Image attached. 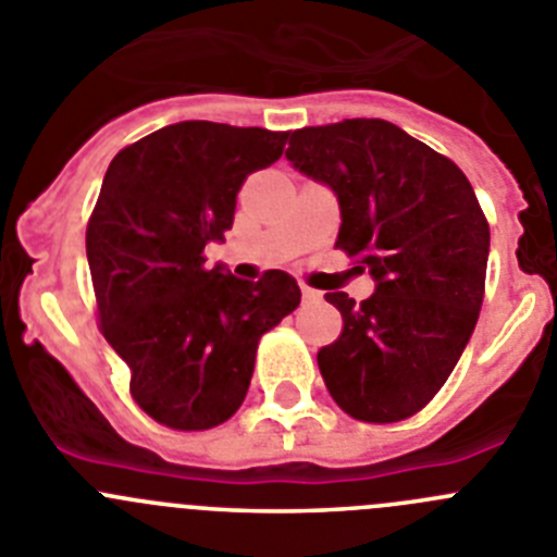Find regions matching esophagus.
Listing matches in <instances>:
<instances>
[{
    "mask_svg": "<svg viewBox=\"0 0 557 557\" xmlns=\"http://www.w3.org/2000/svg\"><path fill=\"white\" fill-rule=\"evenodd\" d=\"M302 296L308 299V302H319L321 294L315 288H310V285H302Z\"/></svg>",
    "mask_w": 557,
    "mask_h": 557,
    "instance_id": "obj_1",
    "label": "esophagus"
}]
</instances>
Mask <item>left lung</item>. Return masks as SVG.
Returning a JSON list of instances; mask_svg holds the SVG:
<instances>
[{
	"instance_id": "8db88e82",
	"label": "left lung",
	"mask_w": 557,
	"mask_h": 557,
	"mask_svg": "<svg viewBox=\"0 0 557 557\" xmlns=\"http://www.w3.org/2000/svg\"><path fill=\"white\" fill-rule=\"evenodd\" d=\"M288 134L285 159L337 195L335 247L376 280L360 305L326 294L343 315L337 341L319 351L326 389L362 423L412 418L475 330L490 222L454 161L393 123L355 117Z\"/></svg>"
}]
</instances>
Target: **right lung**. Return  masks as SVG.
I'll use <instances>...</instances> for the list:
<instances>
[{
  "instance_id": "obj_1",
  "label": "right lung",
  "mask_w": 557,
  "mask_h": 557,
  "mask_svg": "<svg viewBox=\"0 0 557 557\" xmlns=\"http://www.w3.org/2000/svg\"><path fill=\"white\" fill-rule=\"evenodd\" d=\"M288 132L184 121L126 145L87 222L98 324L132 371V398L175 431L236 414L255 351L302 290L269 269L258 283L206 267L233 227L249 173L283 156Z\"/></svg>"
}]
</instances>
